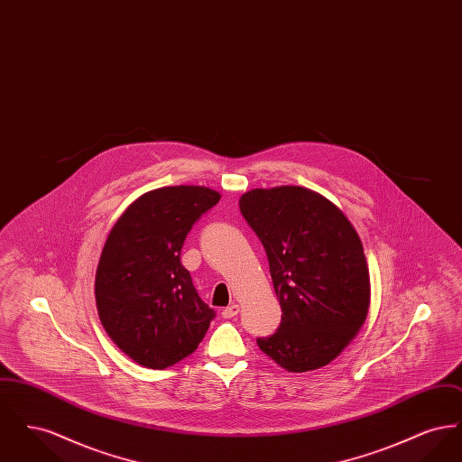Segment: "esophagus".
I'll return each instance as SVG.
<instances>
[{"label":"esophagus","instance_id":"1","mask_svg":"<svg viewBox=\"0 0 462 462\" xmlns=\"http://www.w3.org/2000/svg\"><path fill=\"white\" fill-rule=\"evenodd\" d=\"M239 313V305H230V307L223 308L221 317L223 319H234Z\"/></svg>","mask_w":462,"mask_h":462}]
</instances>
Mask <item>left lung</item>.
I'll return each instance as SVG.
<instances>
[{
    "mask_svg": "<svg viewBox=\"0 0 462 462\" xmlns=\"http://www.w3.org/2000/svg\"><path fill=\"white\" fill-rule=\"evenodd\" d=\"M262 241L282 308L260 350L289 373L328 365L352 341L371 301L369 268L352 223L330 200L303 187L254 189L239 199Z\"/></svg>",
    "mask_w": 462,
    "mask_h": 462,
    "instance_id": "1",
    "label": "left lung"
}]
</instances>
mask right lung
<instances>
[{
  "instance_id": "add662e5",
  "label": "right lung",
  "mask_w": 462,
  "mask_h": 462,
  "mask_svg": "<svg viewBox=\"0 0 462 462\" xmlns=\"http://www.w3.org/2000/svg\"><path fill=\"white\" fill-rule=\"evenodd\" d=\"M220 200L196 185L143 194L116 221L104 245L95 300L110 339L149 369H166L196 352L215 310L180 262L194 223Z\"/></svg>"
}]
</instances>
